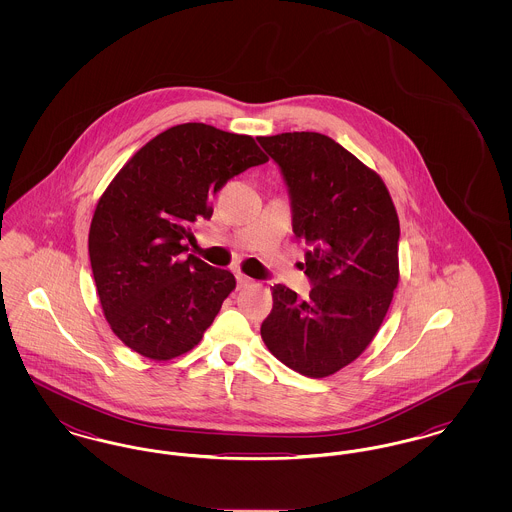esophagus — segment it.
<instances>
[{
    "label": "esophagus",
    "mask_w": 512,
    "mask_h": 512,
    "mask_svg": "<svg viewBox=\"0 0 512 512\" xmlns=\"http://www.w3.org/2000/svg\"><path fill=\"white\" fill-rule=\"evenodd\" d=\"M236 280H238V288H245V286L253 284V280L249 276H245L244 272H236Z\"/></svg>",
    "instance_id": "34e87169"
}]
</instances>
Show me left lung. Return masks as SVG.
Returning a JSON list of instances; mask_svg holds the SVG:
<instances>
[{"label": "left lung", "mask_w": 512, "mask_h": 512, "mask_svg": "<svg viewBox=\"0 0 512 512\" xmlns=\"http://www.w3.org/2000/svg\"><path fill=\"white\" fill-rule=\"evenodd\" d=\"M292 199L293 234L311 245L309 297L274 284L261 324L268 351L307 378L353 363L374 340L399 282V219L384 180L318 132L261 136Z\"/></svg>", "instance_id": "obj_1"}]
</instances>
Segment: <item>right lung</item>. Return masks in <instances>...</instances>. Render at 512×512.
I'll return each instance as SVG.
<instances>
[{
	"instance_id": "obj_1",
	"label": "right lung",
	"mask_w": 512,
	"mask_h": 512,
	"mask_svg": "<svg viewBox=\"0 0 512 512\" xmlns=\"http://www.w3.org/2000/svg\"><path fill=\"white\" fill-rule=\"evenodd\" d=\"M251 136L186 122L132 155L99 197L88 251L111 330L151 361L194 349L236 288L230 270L188 251L194 224L236 174L267 163Z\"/></svg>"
}]
</instances>
